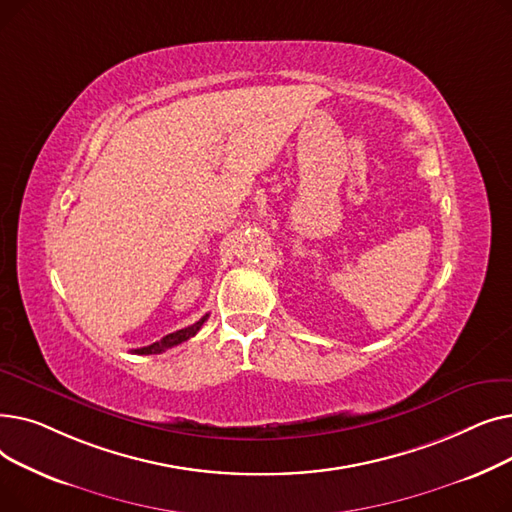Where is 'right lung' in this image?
Returning a JSON list of instances; mask_svg holds the SVG:
<instances>
[{"instance_id": "add662e5", "label": "right lung", "mask_w": 512, "mask_h": 512, "mask_svg": "<svg viewBox=\"0 0 512 512\" xmlns=\"http://www.w3.org/2000/svg\"><path fill=\"white\" fill-rule=\"evenodd\" d=\"M207 317H209V315H203L199 321H195L193 326L182 328V330H176V332H172V334L164 336V338L157 340V342H153V344H149V346L134 348L132 353H134V355H159V353H164V351H168V348H172V346H176V344H182V342H186L188 338H193V336L201 330V326L205 324Z\"/></svg>"}]
</instances>
